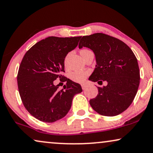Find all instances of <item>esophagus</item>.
<instances>
[{
    "label": "esophagus",
    "instance_id": "34e87169",
    "mask_svg": "<svg viewBox=\"0 0 153 153\" xmlns=\"http://www.w3.org/2000/svg\"><path fill=\"white\" fill-rule=\"evenodd\" d=\"M81 86H82V88L83 90H85V89H86V85L82 84V85H81Z\"/></svg>",
    "mask_w": 153,
    "mask_h": 153
}]
</instances>
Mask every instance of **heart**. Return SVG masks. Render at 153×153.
Wrapping results in <instances>:
<instances>
[{"label":"heart","mask_w":153,"mask_h":153,"mask_svg":"<svg viewBox=\"0 0 153 153\" xmlns=\"http://www.w3.org/2000/svg\"><path fill=\"white\" fill-rule=\"evenodd\" d=\"M84 51H87L86 50H82L81 52H84ZM89 73L86 72V71H77L75 72H73L71 74V80L76 82H82L85 80L87 78V75H88Z\"/></svg>","instance_id":"b5f03b06"}]
</instances>
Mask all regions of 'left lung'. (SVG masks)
I'll use <instances>...</instances> for the list:
<instances>
[{
  "label": "left lung",
  "instance_id": "1",
  "mask_svg": "<svg viewBox=\"0 0 153 153\" xmlns=\"http://www.w3.org/2000/svg\"><path fill=\"white\" fill-rule=\"evenodd\" d=\"M83 47L93 51L97 62L89 80L108 82L106 86L98 87L97 96L89 101L91 108L101 115H119L128 108L137 93V59L125 42L101 33L82 36L79 48Z\"/></svg>",
  "mask_w": 153,
  "mask_h": 153
}]
</instances>
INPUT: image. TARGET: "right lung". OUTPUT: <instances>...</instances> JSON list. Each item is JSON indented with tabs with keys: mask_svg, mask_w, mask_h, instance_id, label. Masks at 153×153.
<instances>
[{
	"mask_svg": "<svg viewBox=\"0 0 153 153\" xmlns=\"http://www.w3.org/2000/svg\"><path fill=\"white\" fill-rule=\"evenodd\" d=\"M80 37L50 36L36 43L23 57L18 89L24 107L36 119L45 123L62 119L70 111L74 96L82 91L80 84L61 75L67 54L78 46ZM59 77L67 82L64 91L53 84Z\"/></svg>",
	"mask_w": 153,
	"mask_h": 153,
	"instance_id": "right-lung-1",
	"label": "right lung"
}]
</instances>
